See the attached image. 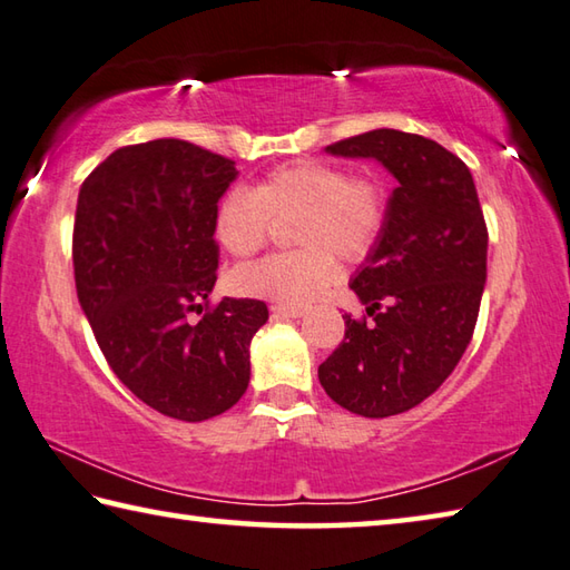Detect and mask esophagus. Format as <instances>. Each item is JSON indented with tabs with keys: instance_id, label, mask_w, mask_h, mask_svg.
I'll return each instance as SVG.
<instances>
[{
	"instance_id": "esophagus-1",
	"label": "esophagus",
	"mask_w": 570,
	"mask_h": 570,
	"mask_svg": "<svg viewBox=\"0 0 570 570\" xmlns=\"http://www.w3.org/2000/svg\"><path fill=\"white\" fill-rule=\"evenodd\" d=\"M273 313L277 317H303L307 313V307H303V305H275Z\"/></svg>"
}]
</instances>
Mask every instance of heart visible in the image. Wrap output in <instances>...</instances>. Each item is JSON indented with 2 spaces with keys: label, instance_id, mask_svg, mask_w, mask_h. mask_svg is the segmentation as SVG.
<instances>
[{
  "label": "heart",
  "instance_id": "heart-1",
  "mask_svg": "<svg viewBox=\"0 0 570 570\" xmlns=\"http://www.w3.org/2000/svg\"><path fill=\"white\" fill-rule=\"evenodd\" d=\"M297 213L293 243L299 250L273 253L235 267V293L305 305L337 277L335 256L360 263L377 248L390 223V196L382 180L352 176L322 160H293L265 174L250 188H230L220 198L213 233L223 250L250 255L263 248L273 216Z\"/></svg>",
  "mask_w": 570,
  "mask_h": 570
}]
</instances>
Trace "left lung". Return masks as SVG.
Wrapping results in <instances>:
<instances>
[{
	"label": "left lung",
	"instance_id": "1",
	"mask_svg": "<svg viewBox=\"0 0 570 570\" xmlns=\"http://www.w3.org/2000/svg\"><path fill=\"white\" fill-rule=\"evenodd\" d=\"M374 158L396 178L390 223L350 287L372 317H345V340L317 377L347 412L382 419L422 404L474 335L489 233L464 160L432 138L377 128L325 148Z\"/></svg>",
	"mask_w": 570,
	"mask_h": 570
}]
</instances>
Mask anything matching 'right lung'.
<instances>
[{
	"label": "right lung",
	"mask_w": 570,
	"mask_h": 570,
	"mask_svg": "<svg viewBox=\"0 0 570 570\" xmlns=\"http://www.w3.org/2000/svg\"><path fill=\"white\" fill-rule=\"evenodd\" d=\"M235 160L178 138L124 146L81 184L73 277L114 374L151 410L203 422L240 400L267 305L223 297L213 216ZM196 312L200 321H190Z\"/></svg>",
	"instance_id": "obj_1"
}]
</instances>
